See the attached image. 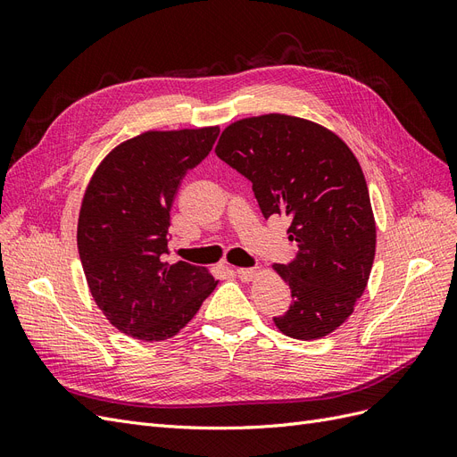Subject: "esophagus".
Listing matches in <instances>:
<instances>
[{
    "mask_svg": "<svg viewBox=\"0 0 457 457\" xmlns=\"http://www.w3.org/2000/svg\"><path fill=\"white\" fill-rule=\"evenodd\" d=\"M238 278L244 282H252L257 274V269H237Z\"/></svg>",
    "mask_w": 457,
    "mask_h": 457,
    "instance_id": "1",
    "label": "esophagus"
}]
</instances>
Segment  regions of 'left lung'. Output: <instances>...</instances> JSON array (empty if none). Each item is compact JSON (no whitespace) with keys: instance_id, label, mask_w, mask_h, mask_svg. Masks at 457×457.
I'll return each mask as SVG.
<instances>
[{"instance_id":"8db88e82","label":"left lung","mask_w":457,"mask_h":457,"mask_svg":"<svg viewBox=\"0 0 457 457\" xmlns=\"http://www.w3.org/2000/svg\"><path fill=\"white\" fill-rule=\"evenodd\" d=\"M215 152L253 183L262 215L292 219L297 255L272 265L292 305L274 326L301 341L329 336L353 314L376 257V219L353 150L316 121L262 114L227 126Z\"/></svg>"}]
</instances>
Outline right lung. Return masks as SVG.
Returning <instances> with one entry per match:
<instances>
[{
	"instance_id": "add662e5",
	"label": "right lung",
	"mask_w": 457,
	"mask_h": 457,
	"mask_svg": "<svg viewBox=\"0 0 457 457\" xmlns=\"http://www.w3.org/2000/svg\"><path fill=\"white\" fill-rule=\"evenodd\" d=\"M219 126L148 129L96 165L81 198L78 252L106 320L139 341H165L200 311L219 280L170 253L171 205L187 171L210 154Z\"/></svg>"
}]
</instances>
